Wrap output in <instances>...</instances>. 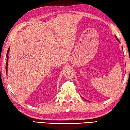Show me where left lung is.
I'll use <instances>...</instances> for the list:
<instances>
[{
	"instance_id": "8db88e82",
	"label": "left lung",
	"mask_w": 130,
	"mask_h": 130,
	"mask_svg": "<svg viewBox=\"0 0 130 130\" xmlns=\"http://www.w3.org/2000/svg\"><path fill=\"white\" fill-rule=\"evenodd\" d=\"M116 36V39H117V41H118V42H120V41H119V40H118V39H117V37H116V36ZM84 100H86V101H88V100H85V99H84Z\"/></svg>"
}]
</instances>
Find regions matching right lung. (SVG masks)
I'll use <instances>...</instances> for the list:
<instances>
[{
    "mask_svg": "<svg viewBox=\"0 0 130 130\" xmlns=\"http://www.w3.org/2000/svg\"><path fill=\"white\" fill-rule=\"evenodd\" d=\"M9 47L8 50V52H7V54H6V74H8V58H9Z\"/></svg>",
    "mask_w": 130,
    "mask_h": 130,
    "instance_id": "right-lung-1",
    "label": "right lung"
}]
</instances>
